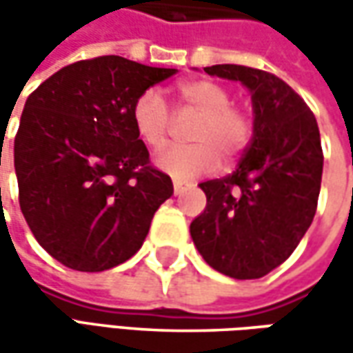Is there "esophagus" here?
<instances>
[{
  "mask_svg": "<svg viewBox=\"0 0 353 353\" xmlns=\"http://www.w3.org/2000/svg\"><path fill=\"white\" fill-rule=\"evenodd\" d=\"M172 188H174V194H181V192L184 190V183L183 181H176V179H174V181H172Z\"/></svg>",
  "mask_w": 353,
  "mask_h": 353,
  "instance_id": "1",
  "label": "esophagus"
}]
</instances>
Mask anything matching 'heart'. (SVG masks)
<instances>
[{
  "label": "heart",
  "mask_w": 353,
  "mask_h": 353,
  "mask_svg": "<svg viewBox=\"0 0 353 353\" xmlns=\"http://www.w3.org/2000/svg\"><path fill=\"white\" fill-rule=\"evenodd\" d=\"M179 108L194 114L190 125V145H170L159 151L155 165L179 181H190L210 172L225 159L236 157L250 139V119L237 108H232L228 88L214 80H188L176 88ZM133 128L147 147L159 149L167 143L170 117L167 103L157 90H145L133 103Z\"/></svg>",
  "instance_id": "obj_1"
}]
</instances>
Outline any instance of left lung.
Instances as JSON below:
<instances>
[{"mask_svg":"<svg viewBox=\"0 0 353 353\" xmlns=\"http://www.w3.org/2000/svg\"><path fill=\"white\" fill-rule=\"evenodd\" d=\"M204 72L250 90L253 135L232 174L198 184L206 208L192 220L190 236L216 271L259 279L291 255L316 214L324 165L319 123L275 74L239 64Z\"/></svg>","mask_w":353,"mask_h":353,"instance_id":"8db88e82","label":"left lung"}]
</instances>
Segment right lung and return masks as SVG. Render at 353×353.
<instances>
[{
	"label": "right lung",
	"instance_id": "right-lung-1",
	"mask_svg": "<svg viewBox=\"0 0 353 353\" xmlns=\"http://www.w3.org/2000/svg\"><path fill=\"white\" fill-rule=\"evenodd\" d=\"M176 72L98 57L64 66L27 98L13 149L19 206L62 265L98 273L128 261L172 196L169 174L149 167L131 112Z\"/></svg>",
	"mask_w": 353,
	"mask_h": 353
}]
</instances>
